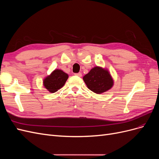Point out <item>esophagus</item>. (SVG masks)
<instances>
[{
	"label": "esophagus",
	"mask_w": 159,
	"mask_h": 159,
	"mask_svg": "<svg viewBox=\"0 0 159 159\" xmlns=\"http://www.w3.org/2000/svg\"><path fill=\"white\" fill-rule=\"evenodd\" d=\"M75 75H77V76H78V77H81V76H82V74H81V73H78V74H75Z\"/></svg>",
	"instance_id": "esophagus-1"
}]
</instances>
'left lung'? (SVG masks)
<instances>
[{"instance_id": "1", "label": "left lung", "mask_w": 159, "mask_h": 159, "mask_svg": "<svg viewBox=\"0 0 159 159\" xmlns=\"http://www.w3.org/2000/svg\"><path fill=\"white\" fill-rule=\"evenodd\" d=\"M88 89L93 92L101 94L113 87L114 81L108 70L95 66L83 78Z\"/></svg>"}]
</instances>
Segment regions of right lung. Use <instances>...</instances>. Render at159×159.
I'll use <instances>...</instances> for the list:
<instances>
[{
  "label": "right lung",
  "mask_w": 159,
  "mask_h": 159,
  "mask_svg": "<svg viewBox=\"0 0 159 159\" xmlns=\"http://www.w3.org/2000/svg\"><path fill=\"white\" fill-rule=\"evenodd\" d=\"M68 78V75L59 69L53 71L50 75L46 77L43 81L44 88L50 93H55L64 85Z\"/></svg>",
  "instance_id": "obj_1"
}]
</instances>
